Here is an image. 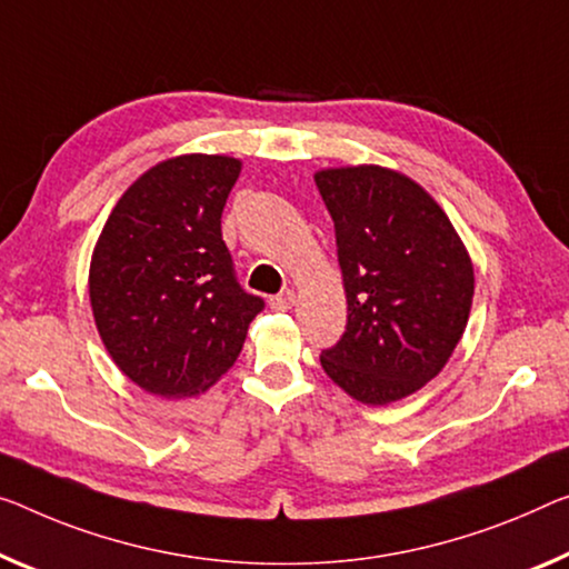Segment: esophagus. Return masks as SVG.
<instances>
[{
	"mask_svg": "<svg viewBox=\"0 0 569 569\" xmlns=\"http://www.w3.org/2000/svg\"><path fill=\"white\" fill-rule=\"evenodd\" d=\"M292 305H295V292H290V290L269 297V308H272V310L284 312V310H290Z\"/></svg>",
	"mask_w": 569,
	"mask_h": 569,
	"instance_id": "esophagus-1",
	"label": "esophagus"
}]
</instances>
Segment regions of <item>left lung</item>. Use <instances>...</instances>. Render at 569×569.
<instances>
[{"label":"left lung","mask_w":569,"mask_h":569,"mask_svg":"<svg viewBox=\"0 0 569 569\" xmlns=\"http://www.w3.org/2000/svg\"><path fill=\"white\" fill-rule=\"evenodd\" d=\"M336 226L348 322L320 363L346 395L391 405L432 381L473 305V261L412 178L379 164L315 172Z\"/></svg>","instance_id":"8db88e82"}]
</instances>
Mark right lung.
<instances>
[{"label": "right lung", "mask_w": 569, "mask_h": 569, "mask_svg": "<svg viewBox=\"0 0 569 569\" xmlns=\"http://www.w3.org/2000/svg\"><path fill=\"white\" fill-rule=\"evenodd\" d=\"M241 160L180 154L127 188L89 269L91 310L119 371L164 399L193 397L231 369L264 300L241 290L221 213Z\"/></svg>", "instance_id": "add662e5"}]
</instances>
